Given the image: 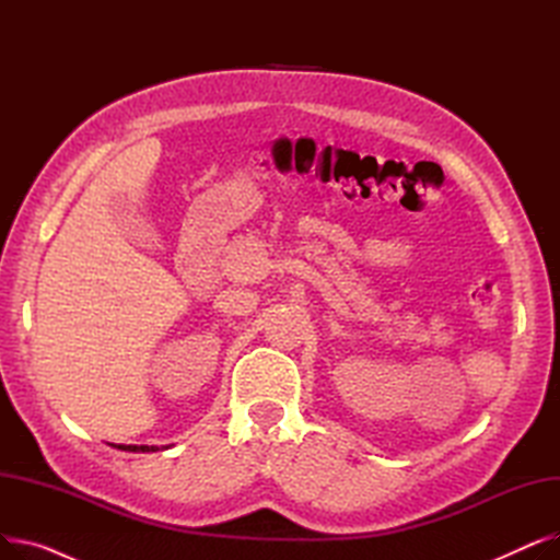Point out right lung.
I'll return each instance as SVG.
<instances>
[{
	"mask_svg": "<svg viewBox=\"0 0 560 560\" xmlns=\"http://www.w3.org/2000/svg\"><path fill=\"white\" fill-rule=\"evenodd\" d=\"M117 450L122 452H159L165 447H156V445H117Z\"/></svg>",
	"mask_w": 560,
	"mask_h": 560,
	"instance_id": "obj_1",
	"label": "right lung"
}]
</instances>
